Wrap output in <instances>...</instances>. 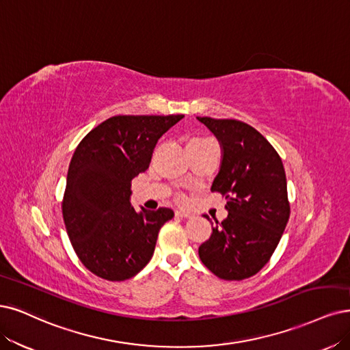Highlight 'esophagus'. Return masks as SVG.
Returning <instances> with one entry per match:
<instances>
[{
	"label": "esophagus",
	"mask_w": 350,
	"mask_h": 350,
	"mask_svg": "<svg viewBox=\"0 0 350 350\" xmlns=\"http://www.w3.org/2000/svg\"><path fill=\"white\" fill-rule=\"evenodd\" d=\"M176 216H178V217H191L193 213H190V212H187V211L178 209V211H176Z\"/></svg>",
	"instance_id": "esophagus-1"
}]
</instances>
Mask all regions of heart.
Segmentation results:
<instances>
[{"instance_id":"1","label":"heart","mask_w":350,"mask_h":350,"mask_svg":"<svg viewBox=\"0 0 350 350\" xmlns=\"http://www.w3.org/2000/svg\"><path fill=\"white\" fill-rule=\"evenodd\" d=\"M204 141H209V138H191V139L187 142V146H191V144H200V142H204ZM177 200L183 202L185 199H183V196H178V198H177Z\"/></svg>"}]
</instances>
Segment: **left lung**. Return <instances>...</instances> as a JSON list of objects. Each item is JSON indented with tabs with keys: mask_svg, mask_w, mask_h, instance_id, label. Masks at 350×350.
<instances>
[{
	"mask_svg": "<svg viewBox=\"0 0 350 350\" xmlns=\"http://www.w3.org/2000/svg\"><path fill=\"white\" fill-rule=\"evenodd\" d=\"M198 120L222 144L221 170L211 190L228 200V217L216 221L199 256L219 278H250L269 261L287 226L286 172L275 148L254 126L238 120Z\"/></svg>",
	"mask_w": 350,
	"mask_h": 350,
	"instance_id": "8db88e82",
	"label": "left lung"
}]
</instances>
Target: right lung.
<instances>
[{
    "mask_svg": "<svg viewBox=\"0 0 350 350\" xmlns=\"http://www.w3.org/2000/svg\"><path fill=\"white\" fill-rule=\"evenodd\" d=\"M185 115H116L76 147L62 200L64 226L81 262L99 278H133L151 260L161 226L174 212L129 203L159 138Z\"/></svg>",
    "mask_w": 350,
    "mask_h": 350,
    "instance_id": "right-lung-1",
    "label": "right lung"
}]
</instances>
